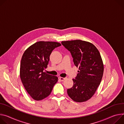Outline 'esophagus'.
<instances>
[{"label": "esophagus", "mask_w": 124, "mask_h": 124, "mask_svg": "<svg viewBox=\"0 0 124 124\" xmlns=\"http://www.w3.org/2000/svg\"><path fill=\"white\" fill-rule=\"evenodd\" d=\"M59 79L61 81H63L64 80H65V79H66V78H63V77H59Z\"/></svg>", "instance_id": "1"}]
</instances>
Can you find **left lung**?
Wrapping results in <instances>:
<instances>
[{
	"mask_svg": "<svg viewBox=\"0 0 124 124\" xmlns=\"http://www.w3.org/2000/svg\"><path fill=\"white\" fill-rule=\"evenodd\" d=\"M69 51L74 64L79 71L73 85L67 90L68 95L76 102H84L91 99L100 85L103 74V64L99 50L93 44L80 40L62 41Z\"/></svg>",
	"mask_w": 124,
	"mask_h": 124,
	"instance_id": "1",
	"label": "left lung"
}]
</instances>
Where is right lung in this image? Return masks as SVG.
I'll use <instances>...</instances> for the list:
<instances>
[{"mask_svg":"<svg viewBox=\"0 0 124 124\" xmlns=\"http://www.w3.org/2000/svg\"><path fill=\"white\" fill-rule=\"evenodd\" d=\"M61 46L56 42L39 41L27 48L23 55L21 79L25 90L34 100L47 97L58 82L57 76L46 74L43 70L47 66L53 50Z\"/></svg>","mask_w":124,"mask_h":124,"instance_id":"add662e5","label":"right lung"}]
</instances>
